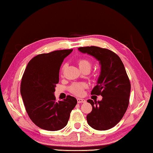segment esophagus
<instances>
[{
	"label": "esophagus",
	"mask_w": 153,
	"mask_h": 153,
	"mask_svg": "<svg viewBox=\"0 0 153 153\" xmlns=\"http://www.w3.org/2000/svg\"><path fill=\"white\" fill-rule=\"evenodd\" d=\"M85 102V100L83 99V98H77V102L78 103H82Z\"/></svg>",
	"instance_id": "esophagus-1"
}]
</instances>
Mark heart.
I'll return each instance as SVG.
<instances>
[{
  "label": "heart",
  "instance_id": "obj_1",
  "mask_svg": "<svg viewBox=\"0 0 153 153\" xmlns=\"http://www.w3.org/2000/svg\"><path fill=\"white\" fill-rule=\"evenodd\" d=\"M79 67L81 70L90 69L91 68V62L87 59H81L78 62ZM64 67L62 68V72L63 71ZM87 87V85L84 83H74L70 87V91L72 94L76 96H82L84 93V89Z\"/></svg>",
  "mask_w": 153,
  "mask_h": 153
}]
</instances>
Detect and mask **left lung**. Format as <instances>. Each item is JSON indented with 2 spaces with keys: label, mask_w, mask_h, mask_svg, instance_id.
<instances>
[{
  "label": "left lung",
  "mask_w": 153,
  "mask_h": 153,
  "mask_svg": "<svg viewBox=\"0 0 153 153\" xmlns=\"http://www.w3.org/2000/svg\"><path fill=\"white\" fill-rule=\"evenodd\" d=\"M78 49L93 56L101 65L97 85L91 94L101 95L102 98L100 101L88 100L92 111L87 116V121L96 130H108L121 120L128 108L131 92L128 75L120 58L113 51L97 46Z\"/></svg>",
  "instance_id": "1"
}]
</instances>
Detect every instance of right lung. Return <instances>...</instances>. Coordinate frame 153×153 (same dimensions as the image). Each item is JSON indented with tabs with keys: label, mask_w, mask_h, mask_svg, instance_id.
Here are the masks:
<instances>
[{
	"label": "right lung",
	"mask_w": 153,
	"mask_h": 153,
	"mask_svg": "<svg viewBox=\"0 0 153 153\" xmlns=\"http://www.w3.org/2000/svg\"><path fill=\"white\" fill-rule=\"evenodd\" d=\"M72 49L40 54L28 63L23 74L20 94L25 109L33 123L47 131H59L67 125L77 100L67 96L56 101L54 95L63 59Z\"/></svg>",
	"instance_id": "right-lung-1"
}]
</instances>
